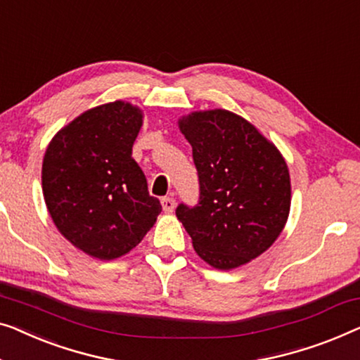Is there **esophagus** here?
<instances>
[{"label": "esophagus", "instance_id": "esophagus-1", "mask_svg": "<svg viewBox=\"0 0 360 360\" xmlns=\"http://www.w3.org/2000/svg\"><path fill=\"white\" fill-rule=\"evenodd\" d=\"M162 207H164V211L165 212H174V210H175V200L172 196H165V198H162Z\"/></svg>", "mask_w": 360, "mask_h": 360}]
</instances>
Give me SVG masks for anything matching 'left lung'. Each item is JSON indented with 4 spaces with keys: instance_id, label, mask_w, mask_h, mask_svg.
<instances>
[{
    "instance_id": "1",
    "label": "left lung",
    "mask_w": 360,
    "mask_h": 360,
    "mask_svg": "<svg viewBox=\"0 0 360 360\" xmlns=\"http://www.w3.org/2000/svg\"><path fill=\"white\" fill-rule=\"evenodd\" d=\"M193 148L200 198L175 214L196 253L217 269L257 258L283 232L290 179L279 150L247 120L227 110L195 112L179 122Z\"/></svg>"
}]
</instances>
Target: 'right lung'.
<instances>
[{
  "instance_id": "1",
  "label": "right lung",
  "mask_w": 360,
  "mask_h": 360,
  "mask_svg": "<svg viewBox=\"0 0 360 360\" xmlns=\"http://www.w3.org/2000/svg\"><path fill=\"white\" fill-rule=\"evenodd\" d=\"M143 113L117 101L91 108L46 148L41 188L55 226L98 259L128 253L162 211L131 150Z\"/></svg>"
}]
</instances>
